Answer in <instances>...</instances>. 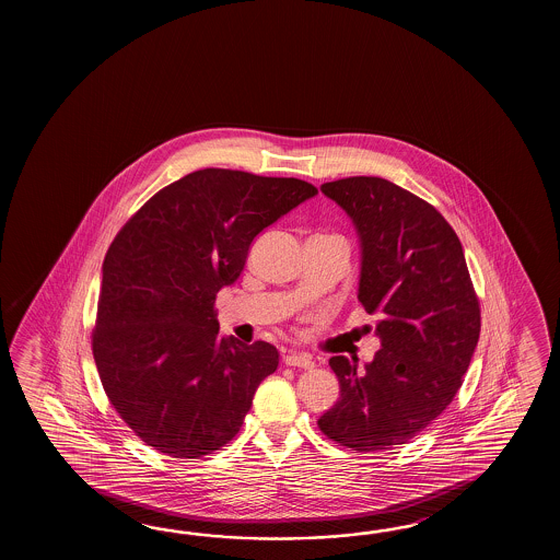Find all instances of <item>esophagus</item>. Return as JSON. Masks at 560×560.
<instances>
[{
    "label": "esophagus",
    "instance_id": "34e87169",
    "mask_svg": "<svg viewBox=\"0 0 560 560\" xmlns=\"http://www.w3.org/2000/svg\"><path fill=\"white\" fill-rule=\"evenodd\" d=\"M282 362L285 366H298V369H314V360L308 354H302V352H294V350H288Z\"/></svg>",
    "mask_w": 560,
    "mask_h": 560
}]
</instances>
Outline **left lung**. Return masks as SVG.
I'll return each instance as SVG.
<instances>
[{
  "mask_svg": "<svg viewBox=\"0 0 560 560\" xmlns=\"http://www.w3.org/2000/svg\"><path fill=\"white\" fill-rule=\"evenodd\" d=\"M320 190L357 226L358 300L378 314L382 348L362 374L348 358H330L340 400L318 427L358 453L388 451L453 402L480 336V304L463 244L432 203L374 176L326 182Z\"/></svg>",
  "mask_w": 560,
  "mask_h": 560,
  "instance_id": "obj_1",
  "label": "left lung"
}]
</instances>
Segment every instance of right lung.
I'll list each match as a JSON object with an SVG mask.
<instances>
[{"mask_svg": "<svg viewBox=\"0 0 560 560\" xmlns=\"http://www.w3.org/2000/svg\"><path fill=\"white\" fill-rule=\"evenodd\" d=\"M314 194L304 179L206 167L154 194L107 248L95 366L109 405L158 453L202 458L238 434L278 350L218 336L215 294L238 280L252 240Z\"/></svg>", "mask_w": 560, "mask_h": 560, "instance_id": "1", "label": "right lung"}]
</instances>
